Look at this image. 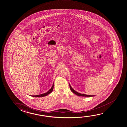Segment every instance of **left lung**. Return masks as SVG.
Segmentation results:
<instances>
[{
	"label": "left lung",
	"mask_w": 127,
	"mask_h": 127,
	"mask_svg": "<svg viewBox=\"0 0 127 127\" xmlns=\"http://www.w3.org/2000/svg\"><path fill=\"white\" fill-rule=\"evenodd\" d=\"M69 87H70V90H71L72 92H73L74 94H75L76 95L79 96H87V97H91V96H94V95H86V94H80L78 92H76V91L74 90V89L72 88V87L70 86L69 84Z\"/></svg>",
	"instance_id": "1"
}]
</instances>
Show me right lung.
<instances>
[{"instance_id": "obj_1", "label": "right lung", "mask_w": 127, "mask_h": 127, "mask_svg": "<svg viewBox=\"0 0 127 127\" xmlns=\"http://www.w3.org/2000/svg\"><path fill=\"white\" fill-rule=\"evenodd\" d=\"M54 88V84L52 85V87L51 89H50V90H48V92L44 93V94H40V95H35V96H31L33 97H43V96H47L48 94H50L52 93V91H53Z\"/></svg>"}]
</instances>
